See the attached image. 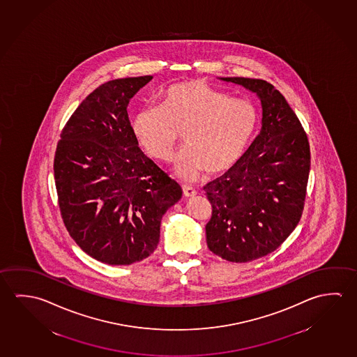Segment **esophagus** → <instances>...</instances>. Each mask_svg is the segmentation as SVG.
<instances>
[{
  "mask_svg": "<svg viewBox=\"0 0 357 357\" xmlns=\"http://www.w3.org/2000/svg\"><path fill=\"white\" fill-rule=\"evenodd\" d=\"M181 188H183V194L188 197V198L189 197H194L197 194V190L193 187H190V185H181Z\"/></svg>",
  "mask_w": 357,
  "mask_h": 357,
  "instance_id": "34e87169",
  "label": "esophagus"
}]
</instances>
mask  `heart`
<instances>
[{"instance_id":"heart-1","label":"heart","mask_w":357,"mask_h":357,"mask_svg":"<svg viewBox=\"0 0 357 357\" xmlns=\"http://www.w3.org/2000/svg\"><path fill=\"white\" fill-rule=\"evenodd\" d=\"M257 123L252 102L189 79L165 88L157 107L137 112L132 130L146 152L163 162L172 158L181 132L187 146L176 155V172L190 181L203 169L211 176L231 169L250 144Z\"/></svg>"}]
</instances>
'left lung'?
Wrapping results in <instances>:
<instances>
[{"label": "left lung", "instance_id": "1", "mask_svg": "<svg viewBox=\"0 0 357 357\" xmlns=\"http://www.w3.org/2000/svg\"><path fill=\"white\" fill-rule=\"evenodd\" d=\"M257 93L261 130L231 169L204 187L211 204L205 227L211 252L248 263L276 250L296 228L304 211L310 146L284 96L264 79L224 77Z\"/></svg>", "mask_w": 357, "mask_h": 357}]
</instances>
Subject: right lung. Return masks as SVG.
<instances>
[{
	"label": "right lung",
	"mask_w": 357,
	"mask_h": 357,
	"mask_svg": "<svg viewBox=\"0 0 357 357\" xmlns=\"http://www.w3.org/2000/svg\"><path fill=\"white\" fill-rule=\"evenodd\" d=\"M152 76L100 84L70 116L54 155L59 211L77 245L102 263L130 265L158 245L162 216L181 198L176 181L138 146L129 100Z\"/></svg>",
	"instance_id": "1"
}]
</instances>
